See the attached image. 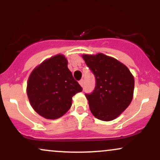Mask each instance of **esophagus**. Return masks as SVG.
Returning a JSON list of instances; mask_svg holds the SVG:
<instances>
[{"label":"esophagus","mask_w":160,"mask_h":160,"mask_svg":"<svg viewBox=\"0 0 160 160\" xmlns=\"http://www.w3.org/2000/svg\"><path fill=\"white\" fill-rule=\"evenodd\" d=\"M79 83H80V85L82 87V86H83V85H84V80L82 79V80H80V81H79Z\"/></svg>","instance_id":"1"}]
</instances>
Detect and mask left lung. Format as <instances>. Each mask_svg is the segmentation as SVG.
<instances>
[{
    "label": "left lung",
    "instance_id": "1",
    "mask_svg": "<svg viewBox=\"0 0 160 160\" xmlns=\"http://www.w3.org/2000/svg\"><path fill=\"white\" fill-rule=\"evenodd\" d=\"M95 77V87L86 94L89 109L97 119L111 121L128 107L133 98L135 80L122 62L103 53L82 55Z\"/></svg>",
    "mask_w": 160,
    "mask_h": 160
}]
</instances>
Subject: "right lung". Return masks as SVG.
I'll use <instances>...</instances> for the list:
<instances>
[{"label": "right lung", "instance_id": "add662e5", "mask_svg": "<svg viewBox=\"0 0 160 160\" xmlns=\"http://www.w3.org/2000/svg\"><path fill=\"white\" fill-rule=\"evenodd\" d=\"M27 95L33 109L48 120H56L71 108L72 97L82 90L68 68L62 54L46 59L32 71Z\"/></svg>", "mask_w": 160, "mask_h": 160}]
</instances>
